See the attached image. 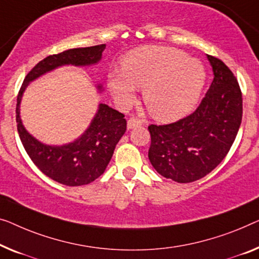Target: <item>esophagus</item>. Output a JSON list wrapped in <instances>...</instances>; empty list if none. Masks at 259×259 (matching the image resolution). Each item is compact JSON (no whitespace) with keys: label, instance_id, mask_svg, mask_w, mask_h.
I'll return each instance as SVG.
<instances>
[{"label":"esophagus","instance_id":"obj_1","mask_svg":"<svg viewBox=\"0 0 259 259\" xmlns=\"http://www.w3.org/2000/svg\"><path fill=\"white\" fill-rule=\"evenodd\" d=\"M142 124H143L142 119L136 118V117H131L128 119L126 126H128V129H134V128H137V126H141Z\"/></svg>","mask_w":259,"mask_h":259}]
</instances>
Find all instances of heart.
<instances>
[{"instance_id":"1","label":"heart","mask_w":259,"mask_h":259,"mask_svg":"<svg viewBox=\"0 0 259 259\" xmlns=\"http://www.w3.org/2000/svg\"><path fill=\"white\" fill-rule=\"evenodd\" d=\"M122 73L110 72L108 88L115 102L129 106L135 88H143V100L150 113L160 121H176L195 107L206 81V71L198 59L180 50L145 46L126 53Z\"/></svg>"}]
</instances>
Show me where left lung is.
Segmentation results:
<instances>
[{
	"label": "left lung",
	"mask_w": 259,
	"mask_h": 259,
	"mask_svg": "<svg viewBox=\"0 0 259 259\" xmlns=\"http://www.w3.org/2000/svg\"><path fill=\"white\" fill-rule=\"evenodd\" d=\"M214 79L194 113L178 122L149 125V159L160 176L192 183L225 159L242 122V93L228 66L208 56Z\"/></svg>",
	"instance_id": "1"
}]
</instances>
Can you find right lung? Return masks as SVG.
<instances>
[{"label":"right lung","mask_w":259,"mask_h":259,"mask_svg":"<svg viewBox=\"0 0 259 259\" xmlns=\"http://www.w3.org/2000/svg\"><path fill=\"white\" fill-rule=\"evenodd\" d=\"M105 44L91 48L71 49L39 61L25 76L19 90L16 122L19 138L33 164L49 178L66 186H82L98 179L109 164L115 146L126 130L124 115L105 103H100L91 124L75 141L64 145H48L34 138L23 125L21 101L31 81L58 67L92 66L102 58ZM102 92V84H98Z\"/></svg>","instance_id":"1"}]
</instances>
